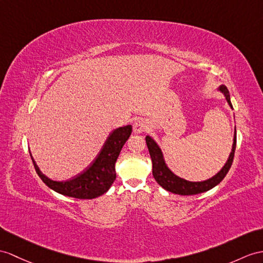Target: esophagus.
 Wrapping results in <instances>:
<instances>
[{"label": "esophagus", "instance_id": "obj_1", "mask_svg": "<svg viewBox=\"0 0 263 263\" xmlns=\"http://www.w3.org/2000/svg\"><path fill=\"white\" fill-rule=\"evenodd\" d=\"M133 129H134V133H135V134H142L145 130L148 129V124H147L146 120L139 119V120L136 121L135 124H134Z\"/></svg>", "mask_w": 263, "mask_h": 263}]
</instances>
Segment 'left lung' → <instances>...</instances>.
<instances>
[{
	"label": "left lung",
	"instance_id": "8db88e82",
	"mask_svg": "<svg viewBox=\"0 0 263 263\" xmlns=\"http://www.w3.org/2000/svg\"><path fill=\"white\" fill-rule=\"evenodd\" d=\"M217 90L224 95V97H226L229 106L231 107V109H233L228 88L224 85H222L217 88ZM146 144H147V147H148L149 155L152 157L153 176L156 180V182L161 185L164 190L171 192V193L178 194V195H195V194L204 193V192L213 189L228 174L234 157V152H235V146H236V130L234 128L232 149H231V153H230L227 163L224 164L223 167L217 172L214 176L201 182L187 181L185 180V178H182L180 176H177L176 174H174L165 162L161 147H159L155 140L148 135L146 136Z\"/></svg>",
	"mask_w": 263,
	"mask_h": 263
}]
</instances>
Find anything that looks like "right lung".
Returning a JSON list of instances; mask_svg holds the SVG:
<instances>
[{
    "instance_id": "obj_1",
    "label": "right lung",
    "mask_w": 263,
    "mask_h": 263,
    "mask_svg": "<svg viewBox=\"0 0 263 263\" xmlns=\"http://www.w3.org/2000/svg\"><path fill=\"white\" fill-rule=\"evenodd\" d=\"M132 134V126L127 125L114 129L105 142L99 154L88 167L68 181H53L44 175L32 157L34 168L43 183L51 190L59 194L69 197L79 198V200H90L96 198L110 189L114 181L116 180V164L121 148L129 138Z\"/></svg>"
}]
</instances>
